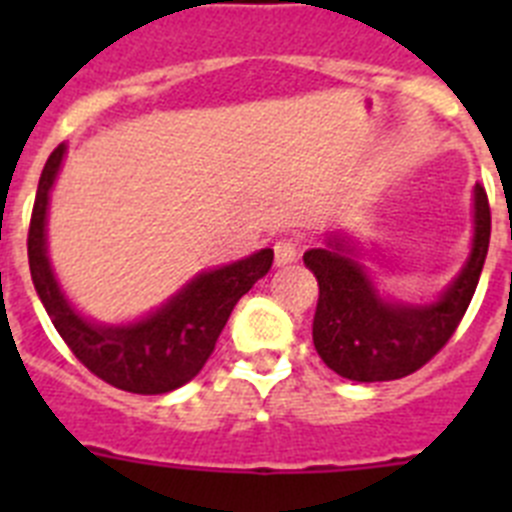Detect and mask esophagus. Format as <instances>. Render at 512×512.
Listing matches in <instances>:
<instances>
[{"label": "esophagus", "mask_w": 512, "mask_h": 512, "mask_svg": "<svg viewBox=\"0 0 512 512\" xmlns=\"http://www.w3.org/2000/svg\"><path fill=\"white\" fill-rule=\"evenodd\" d=\"M297 253H300V243L295 238H279L274 243V261H277V266L292 264L297 259Z\"/></svg>", "instance_id": "esophagus-1"}]
</instances>
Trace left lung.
<instances>
[{
	"label": "left lung",
	"instance_id": "1",
	"mask_svg": "<svg viewBox=\"0 0 512 512\" xmlns=\"http://www.w3.org/2000/svg\"><path fill=\"white\" fill-rule=\"evenodd\" d=\"M490 225L487 192L477 184L472 256L431 305L382 300L341 233L328 238V248L307 251L302 259L320 287L312 320V343L320 359L354 382H390L418 372L449 343L472 302L490 246Z\"/></svg>",
	"mask_w": 512,
	"mask_h": 512
}]
</instances>
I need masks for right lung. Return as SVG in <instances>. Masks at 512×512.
<instances>
[{"label": "right lung", "instance_id": "obj_1", "mask_svg": "<svg viewBox=\"0 0 512 512\" xmlns=\"http://www.w3.org/2000/svg\"><path fill=\"white\" fill-rule=\"evenodd\" d=\"M66 146L48 156L27 230V259L35 292L71 354L102 382L133 395H164L200 374L215 351L235 302L271 269L274 251L220 266L194 277L164 307L133 325H94L58 289L45 253V212Z\"/></svg>", "mask_w": 512, "mask_h": 512}]
</instances>
